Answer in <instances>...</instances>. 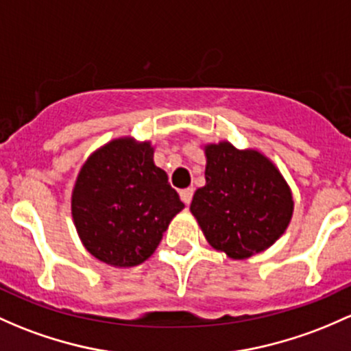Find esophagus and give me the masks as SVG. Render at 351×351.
Returning a JSON list of instances; mask_svg holds the SVG:
<instances>
[{"label": "esophagus", "mask_w": 351, "mask_h": 351, "mask_svg": "<svg viewBox=\"0 0 351 351\" xmlns=\"http://www.w3.org/2000/svg\"><path fill=\"white\" fill-rule=\"evenodd\" d=\"M180 198L185 205H190L191 198H193V188H185V190L180 191Z\"/></svg>", "instance_id": "esophagus-1"}]
</instances>
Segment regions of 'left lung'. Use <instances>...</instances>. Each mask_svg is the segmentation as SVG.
<instances>
[{
  "instance_id": "1",
  "label": "left lung",
  "mask_w": 351,
  "mask_h": 351,
  "mask_svg": "<svg viewBox=\"0 0 351 351\" xmlns=\"http://www.w3.org/2000/svg\"><path fill=\"white\" fill-rule=\"evenodd\" d=\"M205 186L190 210L205 239L232 259H247L271 247L293 215L286 180L264 154L230 143L205 146Z\"/></svg>"
}]
</instances>
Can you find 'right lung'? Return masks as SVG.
Returning a JSON list of instances; mask_svg holds the SVG:
<instances>
[{
	"mask_svg": "<svg viewBox=\"0 0 351 351\" xmlns=\"http://www.w3.org/2000/svg\"><path fill=\"white\" fill-rule=\"evenodd\" d=\"M149 143L114 139L95 151L77 176L72 217L82 243L114 267L145 263L183 208Z\"/></svg>",
	"mask_w": 351,
	"mask_h": 351,
	"instance_id": "1",
	"label": "right lung"
}]
</instances>
